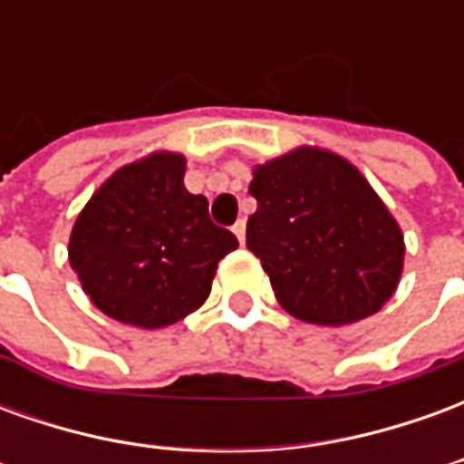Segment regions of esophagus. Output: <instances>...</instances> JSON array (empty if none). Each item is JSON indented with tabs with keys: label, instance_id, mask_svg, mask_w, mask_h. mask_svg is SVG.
<instances>
[{
	"label": "esophagus",
	"instance_id": "esophagus-1",
	"mask_svg": "<svg viewBox=\"0 0 464 464\" xmlns=\"http://www.w3.org/2000/svg\"><path fill=\"white\" fill-rule=\"evenodd\" d=\"M233 233H236V238H238V241L246 243V221H243V218H238V221H236V226H233Z\"/></svg>",
	"mask_w": 464,
	"mask_h": 464
}]
</instances>
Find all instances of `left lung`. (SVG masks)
I'll return each instance as SVG.
<instances>
[{"label":"left lung","mask_w":464,"mask_h":464,"mask_svg":"<svg viewBox=\"0 0 464 464\" xmlns=\"http://www.w3.org/2000/svg\"><path fill=\"white\" fill-rule=\"evenodd\" d=\"M246 243L293 318L348 325L378 313L402 276L405 241L368 179L338 153L298 146L258 163Z\"/></svg>","instance_id":"left-lung-1"}]
</instances>
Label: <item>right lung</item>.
Listing matches in <instances>:
<instances>
[{
	"mask_svg": "<svg viewBox=\"0 0 464 464\" xmlns=\"http://www.w3.org/2000/svg\"><path fill=\"white\" fill-rule=\"evenodd\" d=\"M183 153L153 151L106 179L69 236V263L99 311L156 331L198 311L231 231L208 216L206 196L186 191Z\"/></svg>",
	"mask_w": 464,
	"mask_h": 464,
	"instance_id": "right-lung-1",
	"label": "right lung"
}]
</instances>
